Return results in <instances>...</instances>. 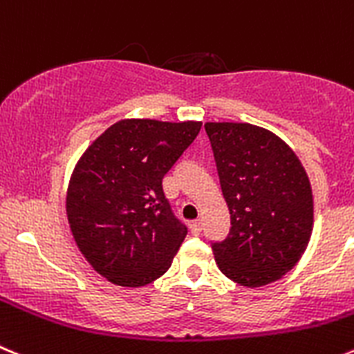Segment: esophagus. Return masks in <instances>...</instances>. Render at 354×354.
I'll use <instances>...</instances> for the list:
<instances>
[{
    "instance_id": "34e87169",
    "label": "esophagus",
    "mask_w": 354,
    "mask_h": 354,
    "mask_svg": "<svg viewBox=\"0 0 354 354\" xmlns=\"http://www.w3.org/2000/svg\"><path fill=\"white\" fill-rule=\"evenodd\" d=\"M191 233H193V234H200L201 233V221L191 222Z\"/></svg>"
}]
</instances>
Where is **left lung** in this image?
I'll return each mask as SVG.
<instances>
[{"mask_svg":"<svg viewBox=\"0 0 354 354\" xmlns=\"http://www.w3.org/2000/svg\"><path fill=\"white\" fill-rule=\"evenodd\" d=\"M231 214L227 238L212 243L230 280L262 287L304 254L313 231L308 174L278 136L250 123H205Z\"/></svg>","mask_w":354,"mask_h":354,"instance_id":"obj_1","label":"left lung"}]
</instances>
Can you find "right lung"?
<instances>
[{"label": "right lung", "mask_w": 354, "mask_h": 354, "mask_svg": "<svg viewBox=\"0 0 354 354\" xmlns=\"http://www.w3.org/2000/svg\"><path fill=\"white\" fill-rule=\"evenodd\" d=\"M200 129V121L121 120L74 167L66 198L71 233L111 283L144 287L171 266L187 227L171 212L163 177Z\"/></svg>", "instance_id": "obj_1"}]
</instances>
